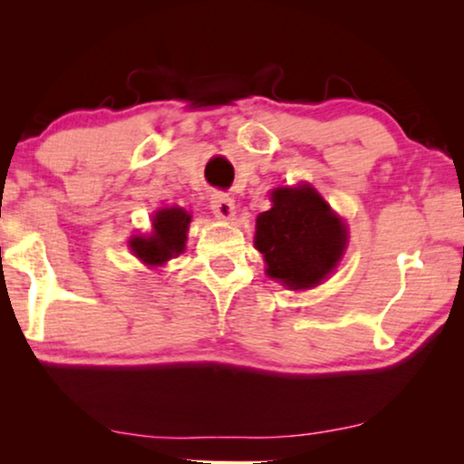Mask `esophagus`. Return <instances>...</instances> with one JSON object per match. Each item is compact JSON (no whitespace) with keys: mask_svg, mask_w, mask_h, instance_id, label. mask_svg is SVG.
<instances>
[{"mask_svg":"<svg viewBox=\"0 0 464 464\" xmlns=\"http://www.w3.org/2000/svg\"><path fill=\"white\" fill-rule=\"evenodd\" d=\"M211 211L215 218L219 219H232L234 218V200L227 194H213L211 196Z\"/></svg>","mask_w":464,"mask_h":464,"instance_id":"34e87169","label":"esophagus"}]
</instances>
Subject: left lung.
<instances>
[{"label":"left lung","mask_w":464,"mask_h":464,"mask_svg":"<svg viewBox=\"0 0 464 464\" xmlns=\"http://www.w3.org/2000/svg\"><path fill=\"white\" fill-rule=\"evenodd\" d=\"M272 208L257 215L256 249L266 275L287 289H313L332 275L346 251V224L313 186L276 188Z\"/></svg>","instance_id":"8db88e82"}]
</instances>
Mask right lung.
I'll return each instance as SVG.
<instances>
[{"instance_id": "1", "label": "right lung", "mask_w": 464, "mask_h": 464, "mask_svg": "<svg viewBox=\"0 0 464 464\" xmlns=\"http://www.w3.org/2000/svg\"><path fill=\"white\" fill-rule=\"evenodd\" d=\"M189 221L192 215L181 207L160 208L151 218V232L148 237H132L129 240L130 251L150 268L164 266L186 249Z\"/></svg>"}]
</instances>
